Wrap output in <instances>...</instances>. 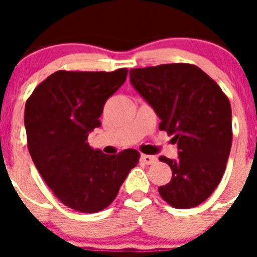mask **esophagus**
Listing matches in <instances>:
<instances>
[{
    "label": "esophagus",
    "instance_id": "esophagus-1",
    "mask_svg": "<svg viewBox=\"0 0 257 257\" xmlns=\"http://www.w3.org/2000/svg\"><path fill=\"white\" fill-rule=\"evenodd\" d=\"M141 161L147 165H152L157 161V159L155 156H149V155H141Z\"/></svg>",
    "mask_w": 257,
    "mask_h": 257
}]
</instances>
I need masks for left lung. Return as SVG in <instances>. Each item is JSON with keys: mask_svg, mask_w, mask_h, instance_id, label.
<instances>
[{"mask_svg": "<svg viewBox=\"0 0 257 257\" xmlns=\"http://www.w3.org/2000/svg\"><path fill=\"white\" fill-rule=\"evenodd\" d=\"M131 82L173 136L179 159L160 161L172 179L159 193L173 208L199 205L221 181L232 145V110L225 93L199 66L163 64L129 72Z\"/></svg>", "mask_w": 257, "mask_h": 257, "instance_id": "left-lung-1", "label": "left lung"}]
</instances>
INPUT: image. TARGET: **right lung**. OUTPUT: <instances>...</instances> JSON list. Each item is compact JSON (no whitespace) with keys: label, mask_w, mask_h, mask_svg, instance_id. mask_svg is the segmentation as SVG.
Listing matches in <instances>:
<instances>
[{"label":"right lung","mask_w":257,"mask_h":257,"mask_svg":"<svg viewBox=\"0 0 257 257\" xmlns=\"http://www.w3.org/2000/svg\"><path fill=\"white\" fill-rule=\"evenodd\" d=\"M126 74V68L58 70L26 101L24 121L32 160L54 196L74 211L96 213L110 205L139 163L136 149L108 156L88 144L89 132L101 125L104 104Z\"/></svg>","instance_id":"obj_1"}]
</instances>
